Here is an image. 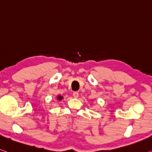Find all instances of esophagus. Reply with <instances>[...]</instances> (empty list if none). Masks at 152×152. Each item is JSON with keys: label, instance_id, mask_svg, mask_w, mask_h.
Returning a JSON list of instances; mask_svg holds the SVG:
<instances>
[{"label": "esophagus", "instance_id": "obj_1", "mask_svg": "<svg viewBox=\"0 0 152 152\" xmlns=\"http://www.w3.org/2000/svg\"><path fill=\"white\" fill-rule=\"evenodd\" d=\"M73 95V96L75 98V99H77V98H78V96H79V93L77 92H74Z\"/></svg>", "mask_w": 152, "mask_h": 152}]
</instances>
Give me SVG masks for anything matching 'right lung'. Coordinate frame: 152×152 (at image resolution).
Wrapping results in <instances>:
<instances>
[{
	"mask_svg": "<svg viewBox=\"0 0 152 152\" xmlns=\"http://www.w3.org/2000/svg\"><path fill=\"white\" fill-rule=\"evenodd\" d=\"M62 99H63V96H60V95L57 96V100H62Z\"/></svg>",
	"mask_w": 152,
	"mask_h": 152,
	"instance_id": "obj_1",
	"label": "right lung"
}]
</instances>
